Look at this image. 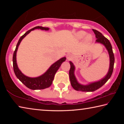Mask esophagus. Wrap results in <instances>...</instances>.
I'll return each mask as SVG.
<instances>
[{"mask_svg": "<svg viewBox=\"0 0 124 124\" xmlns=\"http://www.w3.org/2000/svg\"><path fill=\"white\" fill-rule=\"evenodd\" d=\"M67 60H72V56L70 54H67Z\"/></svg>", "mask_w": 124, "mask_h": 124, "instance_id": "1", "label": "esophagus"}]
</instances>
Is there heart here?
Listing matches in <instances>:
<instances>
[{
  "mask_svg": "<svg viewBox=\"0 0 124 124\" xmlns=\"http://www.w3.org/2000/svg\"><path fill=\"white\" fill-rule=\"evenodd\" d=\"M86 35V33L85 32H83V31H81L78 33V36L79 38H83ZM86 39L87 40H90L91 39V37L90 35H87L86 37Z\"/></svg>",
  "mask_w": 124,
  "mask_h": 124,
  "instance_id": "obj_1",
  "label": "heart"
}]
</instances>
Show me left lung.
<instances>
[{"label": "left lung", "instance_id": "obj_1", "mask_svg": "<svg viewBox=\"0 0 124 124\" xmlns=\"http://www.w3.org/2000/svg\"><path fill=\"white\" fill-rule=\"evenodd\" d=\"M92 31H93V32L95 33L96 38H97L96 42L100 43L102 44H103L105 46H106V49L108 50L110 58L109 69V71L107 74L106 76L103 79H102V80H101L97 81V82L91 83L89 85H83L80 84L78 83V81L76 78H75L74 74V71L75 70L74 66V65H73V63L70 61V72H69V75H70V84L73 89L77 90V91H80L84 92H92L98 89L101 87H102V86L108 81V80L110 78L111 75L112 74L113 68H114V64L115 60L114 55V54H113L112 46L110 41H109V40L107 38H106V37H104L101 33L98 32V31L93 29H92Z\"/></svg>", "mask_w": 124, "mask_h": 124}]
</instances>
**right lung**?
<instances>
[{
  "label": "right lung",
  "mask_w": 124,
  "mask_h": 124,
  "mask_svg": "<svg viewBox=\"0 0 124 124\" xmlns=\"http://www.w3.org/2000/svg\"><path fill=\"white\" fill-rule=\"evenodd\" d=\"M35 29H40L42 30L48 31L49 29V28L46 27H43L41 26H37L34 28L30 29L27 31L21 37V38L18 40L17 44L15 50L14 52L13 58H12V61H13V68L16 77L23 84L29 89L32 90H41L44 89L46 88L50 87L52 84V81L54 79V75H55L56 72H57L58 68L61 65V63L66 61V58L63 57L61 58L60 60H58L57 62L51 65L49 70L46 72L44 74L41 76L37 78H29L26 77V75L23 74L18 69L17 65L16 63V52L17 51V49L18 46H19L21 41L26 35L30 33L31 31L34 30Z\"/></svg>",
  "instance_id": "right-lung-1"
}]
</instances>
